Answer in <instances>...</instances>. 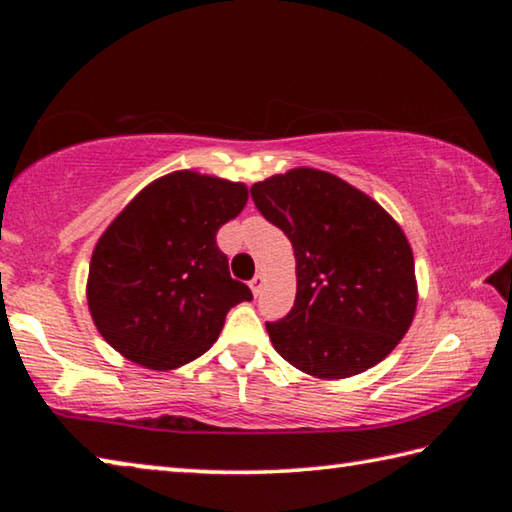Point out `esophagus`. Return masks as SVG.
I'll list each match as a JSON object with an SVG mask.
<instances>
[{"label":"esophagus","instance_id":"34e87169","mask_svg":"<svg viewBox=\"0 0 512 512\" xmlns=\"http://www.w3.org/2000/svg\"><path fill=\"white\" fill-rule=\"evenodd\" d=\"M264 275L262 273H259V275H255L253 277V280H250V291H253L255 293V296H259V291H262V287H264Z\"/></svg>","mask_w":512,"mask_h":512}]
</instances>
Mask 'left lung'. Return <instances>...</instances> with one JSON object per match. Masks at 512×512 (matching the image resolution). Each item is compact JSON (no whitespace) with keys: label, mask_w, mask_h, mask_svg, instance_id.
I'll use <instances>...</instances> for the list:
<instances>
[{"label":"left lung","mask_w":512,"mask_h":512,"mask_svg":"<svg viewBox=\"0 0 512 512\" xmlns=\"http://www.w3.org/2000/svg\"><path fill=\"white\" fill-rule=\"evenodd\" d=\"M250 194L296 255L293 309L266 323L277 354L318 379H345L384 361L418 307L413 250L393 216L311 167L277 173Z\"/></svg>","instance_id":"obj_1"}]
</instances>
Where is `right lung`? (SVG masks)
Here are the masks:
<instances>
[{
    "label": "right lung",
    "mask_w": 512,
    "mask_h": 512,
    "mask_svg": "<svg viewBox=\"0 0 512 512\" xmlns=\"http://www.w3.org/2000/svg\"><path fill=\"white\" fill-rule=\"evenodd\" d=\"M246 203L244 183L183 169L115 216L94 246L85 296L121 357L160 372L185 366L212 348L232 307L253 300L216 246Z\"/></svg>",
    "instance_id": "1"
}]
</instances>
